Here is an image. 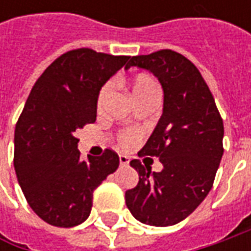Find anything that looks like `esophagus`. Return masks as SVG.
<instances>
[{
    "label": "esophagus",
    "mask_w": 251,
    "mask_h": 251,
    "mask_svg": "<svg viewBox=\"0 0 251 251\" xmlns=\"http://www.w3.org/2000/svg\"><path fill=\"white\" fill-rule=\"evenodd\" d=\"M119 160H120V166H127L128 165V158L126 155H120Z\"/></svg>",
    "instance_id": "esophagus-1"
}]
</instances>
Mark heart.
Listing matches in <instances>:
<instances>
[{
  "label": "heart",
  "mask_w": 251,
  "mask_h": 251,
  "mask_svg": "<svg viewBox=\"0 0 251 251\" xmlns=\"http://www.w3.org/2000/svg\"><path fill=\"white\" fill-rule=\"evenodd\" d=\"M110 92L111 83H106V85L101 88L100 93H99V99H98V104H99V106H101V104L106 101L107 96L110 95ZM156 92H159L158 85H156V82H155L152 78L147 76V75H138V76H135V78L131 81V93H132L134 100L142 99V98L148 96L151 93H156ZM135 137H137V134H134V132H124L123 137H121V141H123V144L128 145V144H132V142H134Z\"/></svg>",
  "instance_id": "heart-1"
}]
</instances>
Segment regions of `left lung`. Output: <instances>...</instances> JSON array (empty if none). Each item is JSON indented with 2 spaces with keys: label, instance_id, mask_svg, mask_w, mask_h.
<instances>
[{
  "label": "left lung",
  "instance_id": "8db88e82",
  "mask_svg": "<svg viewBox=\"0 0 251 251\" xmlns=\"http://www.w3.org/2000/svg\"><path fill=\"white\" fill-rule=\"evenodd\" d=\"M131 67L153 74L163 89L162 116L138 152L158 156L163 169L151 172L140 160H131L140 181L126 191V204L142 224L172 226L186 219L212 188L224 155V121L204 78L184 55L159 50L131 57L126 70Z\"/></svg>",
  "mask_w": 251,
  "mask_h": 251
}]
</instances>
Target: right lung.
Listing matches in <instances>:
<instances>
[{
    "mask_svg": "<svg viewBox=\"0 0 251 251\" xmlns=\"http://www.w3.org/2000/svg\"><path fill=\"white\" fill-rule=\"evenodd\" d=\"M128 58L68 51L46 68L26 100L15 127V172L30 208L53 226L86 221L95 188L119 168L110 150L81 159L75 131L95 123L101 86Z\"/></svg>",
    "mask_w": 251,
    "mask_h": 251,
    "instance_id": "obj_1",
    "label": "right lung"
}]
</instances>
